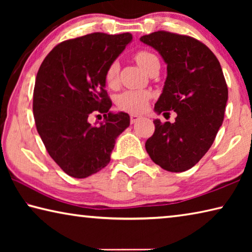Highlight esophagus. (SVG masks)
Here are the masks:
<instances>
[{"mask_svg": "<svg viewBox=\"0 0 252 252\" xmlns=\"http://www.w3.org/2000/svg\"><path fill=\"white\" fill-rule=\"evenodd\" d=\"M140 119H141V117H140V116H136V114H131V116H130V122L131 123H135V122H138Z\"/></svg>", "mask_w": 252, "mask_h": 252, "instance_id": "obj_1", "label": "esophagus"}]
</instances>
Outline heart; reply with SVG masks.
<instances>
[{
	"mask_svg": "<svg viewBox=\"0 0 252 252\" xmlns=\"http://www.w3.org/2000/svg\"><path fill=\"white\" fill-rule=\"evenodd\" d=\"M135 61L144 71H148L153 63L159 62V60L150 51H139L135 54ZM119 71L120 65L118 61L111 62L104 72V81L108 87L116 88L119 83ZM150 100V93L147 91H133L127 90L122 92L117 97V104L119 108L126 112L139 113L147 108Z\"/></svg>",
	"mask_w": 252,
	"mask_h": 252,
	"instance_id": "obj_1",
	"label": "heart"
}]
</instances>
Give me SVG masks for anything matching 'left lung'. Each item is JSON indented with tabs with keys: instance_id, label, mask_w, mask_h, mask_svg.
I'll use <instances>...</instances> for the list:
<instances>
[{
	"instance_id": "1",
	"label": "left lung",
	"mask_w": 252,
	"mask_h": 252,
	"mask_svg": "<svg viewBox=\"0 0 252 252\" xmlns=\"http://www.w3.org/2000/svg\"><path fill=\"white\" fill-rule=\"evenodd\" d=\"M140 40L167 63L168 75L156 112H177L174 123L153 121L156 130L146 150L162 169L186 171L206 155L222 125L228 100L222 69L212 51L194 37L157 31Z\"/></svg>"
}]
</instances>
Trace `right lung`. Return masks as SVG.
I'll list each match as a JSON object with an SVG mask.
<instances>
[{"label": "right lung", "instance_id": "obj_1", "mask_svg": "<svg viewBox=\"0 0 252 252\" xmlns=\"http://www.w3.org/2000/svg\"><path fill=\"white\" fill-rule=\"evenodd\" d=\"M132 34L91 33L63 41L46 55L33 92L36 130L46 151L66 174L82 179L110 162L116 139L130 126L127 113L110 112L104 72ZM103 114L100 126L88 117Z\"/></svg>", "mask_w": 252, "mask_h": 252}]
</instances>
